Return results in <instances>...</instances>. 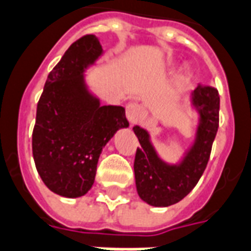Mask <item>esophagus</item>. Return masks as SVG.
<instances>
[{
	"label": "esophagus",
	"mask_w": 251,
	"mask_h": 251,
	"mask_svg": "<svg viewBox=\"0 0 251 251\" xmlns=\"http://www.w3.org/2000/svg\"><path fill=\"white\" fill-rule=\"evenodd\" d=\"M142 117V106L138 103H129L126 106V118L130 124H137Z\"/></svg>",
	"instance_id": "esophagus-1"
}]
</instances>
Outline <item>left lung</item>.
Wrapping results in <instances>:
<instances>
[{
	"label": "left lung",
	"instance_id": "obj_1",
	"mask_svg": "<svg viewBox=\"0 0 251 251\" xmlns=\"http://www.w3.org/2000/svg\"><path fill=\"white\" fill-rule=\"evenodd\" d=\"M192 105L200 114L196 140L179 163L170 165L159 158L150 135L134 126L140 148L134 159L135 186L141 200L151 206L174 205L192 192L209 162L211 146L220 122V94L209 85H198L192 92Z\"/></svg>",
	"mask_w": 251,
	"mask_h": 251
}]
</instances>
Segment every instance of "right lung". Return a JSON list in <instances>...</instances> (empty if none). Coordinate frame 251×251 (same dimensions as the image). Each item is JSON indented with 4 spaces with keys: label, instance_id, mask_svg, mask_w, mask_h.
<instances>
[{
    "label": "right lung",
    "instance_id": "1",
    "mask_svg": "<svg viewBox=\"0 0 251 251\" xmlns=\"http://www.w3.org/2000/svg\"><path fill=\"white\" fill-rule=\"evenodd\" d=\"M101 54L93 34L72 44L48 75L37 103L31 138L37 172L51 192L66 198L92 189L103 146L129 126L124 107L101 106L88 90L83 73Z\"/></svg>",
    "mask_w": 251,
    "mask_h": 251
}]
</instances>
